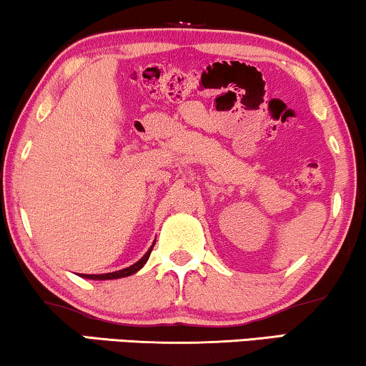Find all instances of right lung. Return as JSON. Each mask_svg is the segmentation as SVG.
<instances>
[{"label": "right lung", "instance_id": "add662e5", "mask_svg": "<svg viewBox=\"0 0 366 366\" xmlns=\"http://www.w3.org/2000/svg\"><path fill=\"white\" fill-rule=\"evenodd\" d=\"M153 247H154V243L152 244V248H149L148 252L144 253V257H143L142 259H138L137 263L132 264V267H128V268L118 269V272H113V273H104V274H79V273H78V274H79V277H83V278H89V280H117V278H124V277H129V274L137 273L138 269H142V268H143V264L148 262V258H149V253H152Z\"/></svg>", "mask_w": 366, "mask_h": 366}]
</instances>
